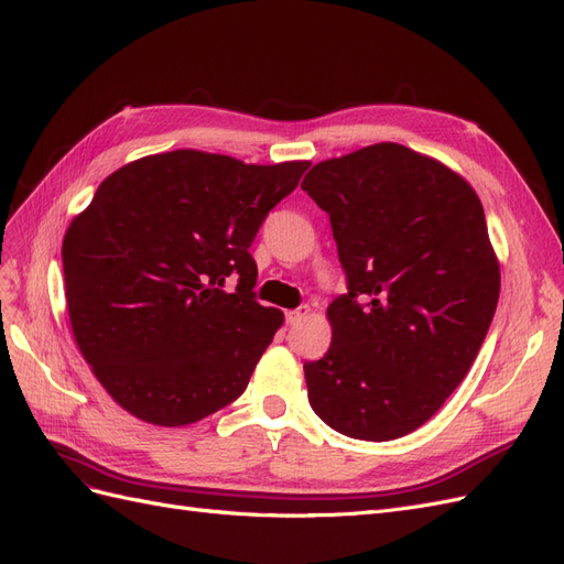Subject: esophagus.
I'll list each match as a JSON object with an SVG mask.
<instances>
[{
  "label": "esophagus",
  "instance_id": "obj_1",
  "mask_svg": "<svg viewBox=\"0 0 564 564\" xmlns=\"http://www.w3.org/2000/svg\"><path fill=\"white\" fill-rule=\"evenodd\" d=\"M308 313H311V308H308V305H301V308H294V311H286V313H284V319H286L289 324H296V322H301L303 317H308Z\"/></svg>",
  "mask_w": 564,
  "mask_h": 564
}]
</instances>
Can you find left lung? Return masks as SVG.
<instances>
[{
	"label": "left lung",
	"mask_w": 564,
	"mask_h": 564,
	"mask_svg": "<svg viewBox=\"0 0 564 564\" xmlns=\"http://www.w3.org/2000/svg\"><path fill=\"white\" fill-rule=\"evenodd\" d=\"M301 187L329 214L348 289L327 308L329 350L303 365L313 412L355 440L402 437L464 381L497 311L482 204L398 143L319 162Z\"/></svg>",
	"instance_id": "8db88e82"
}]
</instances>
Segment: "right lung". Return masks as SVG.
<instances>
[{"instance_id": "obj_1", "label": "right lung", "mask_w": 564, "mask_h": 564, "mask_svg": "<svg viewBox=\"0 0 564 564\" xmlns=\"http://www.w3.org/2000/svg\"><path fill=\"white\" fill-rule=\"evenodd\" d=\"M308 166L174 150L98 185L63 240L67 315L129 414L174 429L242 395L282 324L256 301L249 247Z\"/></svg>"}]
</instances>
